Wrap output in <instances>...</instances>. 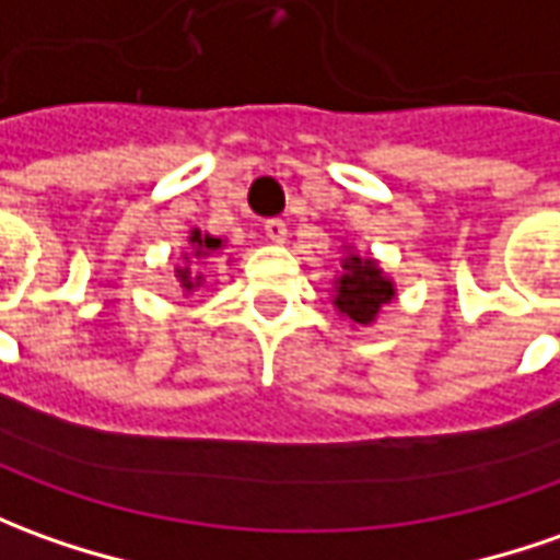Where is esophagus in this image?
Listing matches in <instances>:
<instances>
[{"label": "esophagus", "instance_id": "obj_1", "mask_svg": "<svg viewBox=\"0 0 560 560\" xmlns=\"http://www.w3.org/2000/svg\"><path fill=\"white\" fill-rule=\"evenodd\" d=\"M264 232H266V238H269V242H276V245L288 242V226H284V220H266Z\"/></svg>", "mask_w": 560, "mask_h": 560}]
</instances>
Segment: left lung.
I'll use <instances>...</instances> for the list:
<instances>
[{
  "label": "left lung",
  "instance_id": "left-lung-1",
  "mask_svg": "<svg viewBox=\"0 0 560 560\" xmlns=\"http://www.w3.org/2000/svg\"><path fill=\"white\" fill-rule=\"evenodd\" d=\"M330 303L340 318L349 322V328H371L383 315V306H389L398 296V288L389 272L371 254H359L352 245H343L340 272L330 281Z\"/></svg>",
  "mask_w": 560,
  "mask_h": 560
}]
</instances>
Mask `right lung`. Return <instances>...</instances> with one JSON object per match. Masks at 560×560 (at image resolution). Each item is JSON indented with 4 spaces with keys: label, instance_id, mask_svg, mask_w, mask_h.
Returning <instances> with one entry per match:
<instances>
[{
    "label": "right lung",
    "instance_id": "obj_1",
    "mask_svg": "<svg viewBox=\"0 0 560 560\" xmlns=\"http://www.w3.org/2000/svg\"><path fill=\"white\" fill-rule=\"evenodd\" d=\"M226 250V238H217L211 232H201L199 226H192L189 235H186V248L180 254V264L174 266V279H177V288L184 291V296H189L192 291H199L205 284V264L211 257H220ZM230 264V260H226Z\"/></svg>",
    "mask_w": 560,
    "mask_h": 560
}]
</instances>
